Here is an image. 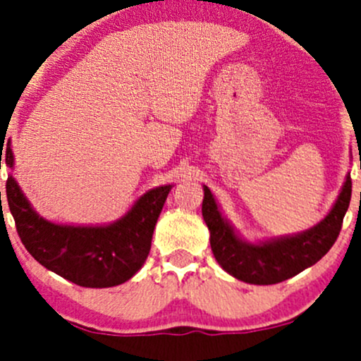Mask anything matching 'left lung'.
<instances>
[{
	"mask_svg": "<svg viewBox=\"0 0 361 361\" xmlns=\"http://www.w3.org/2000/svg\"><path fill=\"white\" fill-rule=\"evenodd\" d=\"M349 201L351 176L345 178L332 211L316 227L260 245H250L234 234L228 221L218 211L207 187H204L202 216L211 232L209 241L214 258L228 274L251 285H276L311 267L329 253L338 238Z\"/></svg>",
	"mask_w": 361,
	"mask_h": 361,
	"instance_id": "left-lung-1",
	"label": "left lung"
}]
</instances>
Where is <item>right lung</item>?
I'll use <instances>...</instances> for the list:
<instances>
[{
	"label": "right lung",
	"mask_w": 361,
	"mask_h": 361,
	"mask_svg": "<svg viewBox=\"0 0 361 361\" xmlns=\"http://www.w3.org/2000/svg\"><path fill=\"white\" fill-rule=\"evenodd\" d=\"M6 166L13 167L10 145ZM169 190L171 185H166L147 192L111 225L73 227L43 220L29 206L16 180H6V201L25 250L43 267L85 288L122 285L140 271L150 253L155 224Z\"/></svg>",
	"instance_id": "right-lung-1"
}]
</instances>
